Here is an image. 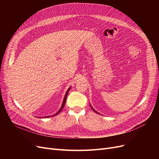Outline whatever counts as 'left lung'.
<instances>
[{
  "label": "left lung",
  "instance_id": "8db88e82",
  "mask_svg": "<svg viewBox=\"0 0 159 159\" xmlns=\"http://www.w3.org/2000/svg\"><path fill=\"white\" fill-rule=\"evenodd\" d=\"M90 106H91V109H92V110H93V111H95L96 113H98L97 111H95V110L93 109V107L92 106H91V104H90Z\"/></svg>",
  "mask_w": 159,
  "mask_h": 159
}]
</instances>
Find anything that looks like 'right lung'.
Here are the masks:
<instances>
[{"label":"right lung","instance_id":"add662e5","mask_svg":"<svg viewBox=\"0 0 159 159\" xmlns=\"http://www.w3.org/2000/svg\"><path fill=\"white\" fill-rule=\"evenodd\" d=\"M70 89H71V87H70L69 88H68V89L67 90V91H66V94H65V96H64V100H63V102H62V106H61V108L59 109V110H58L55 115H52V116H44L43 118H48V117H50V116H55V115H58V113H59L61 111H62V110L63 109V107H64V105H65V103H66V98H67V96H68V92H69V91L70 90ZM40 118H41V117H40Z\"/></svg>","mask_w":159,"mask_h":159}]
</instances>
